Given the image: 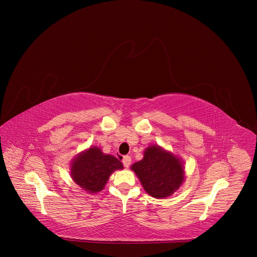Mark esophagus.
Here are the masks:
<instances>
[{"instance_id": "34e87169", "label": "esophagus", "mask_w": 257, "mask_h": 257, "mask_svg": "<svg viewBox=\"0 0 257 257\" xmlns=\"http://www.w3.org/2000/svg\"><path fill=\"white\" fill-rule=\"evenodd\" d=\"M130 164H131V157L129 155L124 156L123 157V165H124V167L128 168L130 166Z\"/></svg>"}]
</instances>
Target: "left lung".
I'll use <instances>...</instances> for the list:
<instances>
[{"mask_svg": "<svg viewBox=\"0 0 257 257\" xmlns=\"http://www.w3.org/2000/svg\"><path fill=\"white\" fill-rule=\"evenodd\" d=\"M131 169L138 175L145 191L158 199L172 195L184 179L180 160L157 146L147 148L144 158Z\"/></svg>", "mask_w": 257, "mask_h": 257, "instance_id": "8db88e82", "label": "left lung"}]
</instances>
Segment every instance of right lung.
Listing matches in <instances>:
<instances>
[{
  "instance_id": "obj_1",
  "label": "right lung",
  "mask_w": 257,
  "mask_h": 257,
  "mask_svg": "<svg viewBox=\"0 0 257 257\" xmlns=\"http://www.w3.org/2000/svg\"><path fill=\"white\" fill-rule=\"evenodd\" d=\"M123 169V164L114 156L103 154L99 148H90L81 153L72 164V177L84 191L98 193L105 186L111 173Z\"/></svg>"
}]
</instances>
